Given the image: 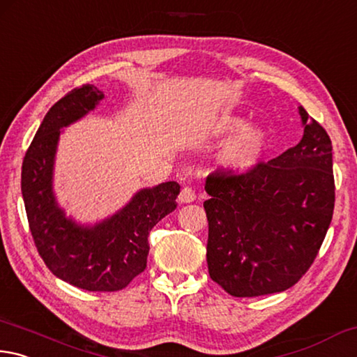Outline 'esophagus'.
I'll return each mask as SVG.
<instances>
[{
    "label": "esophagus",
    "instance_id": "obj_1",
    "mask_svg": "<svg viewBox=\"0 0 357 357\" xmlns=\"http://www.w3.org/2000/svg\"><path fill=\"white\" fill-rule=\"evenodd\" d=\"M192 201H196V192L192 191L188 186H185V188L180 191L178 195V202L180 204H190Z\"/></svg>",
    "mask_w": 357,
    "mask_h": 357
}]
</instances>
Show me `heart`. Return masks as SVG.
<instances>
[{
  "mask_svg": "<svg viewBox=\"0 0 357 357\" xmlns=\"http://www.w3.org/2000/svg\"><path fill=\"white\" fill-rule=\"evenodd\" d=\"M216 133L230 136L215 155V166L224 174H241L259 165L268 147V131L259 123H248L240 114L224 116Z\"/></svg>",
  "mask_w": 357,
  "mask_h": 357,
  "instance_id": "heart-1",
  "label": "heart"
}]
</instances>
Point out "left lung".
<instances>
[{
    "label": "left lung",
    "mask_w": 357,
    "mask_h": 357,
    "mask_svg": "<svg viewBox=\"0 0 357 357\" xmlns=\"http://www.w3.org/2000/svg\"><path fill=\"white\" fill-rule=\"evenodd\" d=\"M304 135L278 158L241 175L207 177L210 278L229 295L290 289L315 260L334 211L333 144L298 106Z\"/></svg>",
    "instance_id": "left-lung-1"
}]
</instances>
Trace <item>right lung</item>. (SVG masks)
<instances>
[{
    "label": "right lung",
    "instance_id": "right-lung-1",
    "mask_svg": "<svg viewBox=\"0 0 357 357\" xmlns=\"http://www.w3.org/2000/svg\"><path fill=\"white\" fill-rule=\"evenodd\" d=\"M105 98L84 84L56 102L43 117L22 166V195L37 251L56 278L89 291L122 290L147 266L149 234L177 208V182L142 188L116 213L93 224L67 216L54 195L61 135Z\"/></svg>",
    "mask_w": 357,
    "mask_h": 357
}]
</instances>
